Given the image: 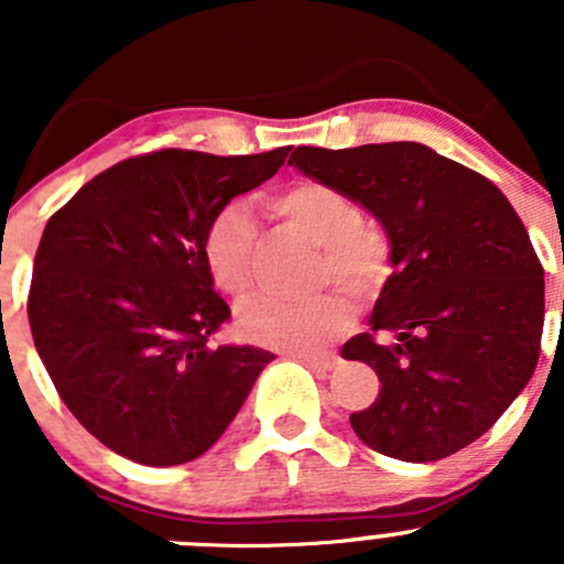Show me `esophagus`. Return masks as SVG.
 <instances>
[{"label": "esophagus", "mask_w": 564, "mask_h": 564, "mask_svg": "<svg viewBox=\"0 0 564 564\" xmlns=\"http://www.w3.org/2000/svg\"><path fill=\"white\" fill-rule=\"evenodd\" d=\"M297 360H303L305 366H311L318 373L329 371L335 366V355H327V351H322V355H297Z\"/></svg>", "instance_id": "esophagus-1"}]
</instances>
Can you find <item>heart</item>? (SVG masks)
<instances>
[{
  "label": "heart",
  "mask_w": 564,
  "mask_h": 564,
  "mask_svg": "<svg viewBox=\"0 0 564 564\" xmlns=\"http://www.w3.org/2000/svg\"><path fill=\"white\" fill-rule=\"evenodd\" d=\"M270 209L289 226L322 246L316 283L338 281L357 300H373L390 278V242L377 226L362 224L360 202L322 180H303L270 198ZM256 224L242 204H226L204 235V264L215 286L229 297L248 292L253 275ZM240 329L248 340L281 351H316L344 333L355 305L340 289L308 297L261 292L240 308Z\"/></svg>",
  "instance_id": "b5f03b06"
}]
</instances>
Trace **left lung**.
<instances>
[{
    "label": "left lung",
    "mask_w": 564,
    "mask_h": 564,
    "mask_svg": "<svg viewBox=\"0 0 564 564\" xmlns=\"http://www.w3.org/2000/svg\"><path fill=\"white\" fill-rule=\"evenodd\" d=\"M289 163L351 193L390 240L371 329L340 349L382 382L355 434L412 464L480 440L532 379L543 335V267L505 193L417 141L297 147Z\"/></svg>",
    "instance_id": "obj_1"
}]
</instances>
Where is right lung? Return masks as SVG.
I'll return each mask as SVG.
<instances>
[{
  "instance_id": "add662e5",
  "label": "right lung",
  "mask_w": 564,
  "mask_h": 564,
  "mask_svg": "<svg viewBox=\"0 0 564 564\" xmlns=\"http://www.w3.org/2000/svg\"><path fill=\"white\" fill-rule=\"evenodd\" d=\"M286 155L128 158L48 218L26 303L32 338L65 406L108 451L147 466L198 458L275 360L209 344L231 311L204 264V235Z\"/></svg>"
}]
</instances>
